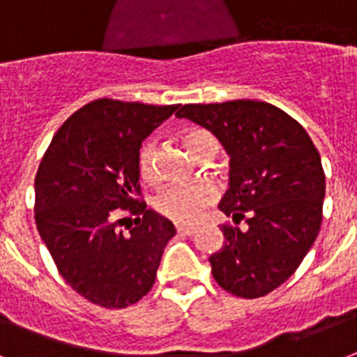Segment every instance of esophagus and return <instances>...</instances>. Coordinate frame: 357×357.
<instances>
[{
    "instance_id": "esophagus-1",
    "label": "esophagus",
    "mask_w": 357,
    "mask_h": 357,
    "mask_svg": "<svg viewBox=\"0 0 357 357\" xmlns=\"http://www.w3.org/2000/svg\"><path fill=\"white\" fill-rule=\"evenodd\" d=\"M176 230H178V234H181V236H192L197 228L189 227V225H178V227H176Z\"/></svg>"
}]
</instances>
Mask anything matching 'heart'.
Segmentation results:
<instances>
[{"mask_svg":"<svg viewBox=\"0 0 357 357\" xmlns=\"http://www.w3.org/2000/svg\"><path fill=\"white\" fill-rule=\"evenodd\" d=\"M202 136H211L204 130H190L185 135L183 142L187 149H192V144ZM155 148L153 144L148 142L140 149L138 157V168L144 179H153L157 176L155 170ZM215 200V189L208 183H170L155 195L153 206L160 215L174 222H197L204 215L206 208Z\"/></svg>","mask_w":357,"mask_h":357,"instance_id":"obj_1","label":"heart"}]
</instances>
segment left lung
Wrapping results in <instances>:
<instances>
[{
    "label": "left lung",
    "instance_id": "obj_1",
    "mask_svg": "<svg viewBox=\"0 0 357 357\" xmlns=\"http://www.w3.org/2000/svg\"><path fill=\"white\" fill-rule=\"evenodd\" d=\"M217 136L230 157L219 209L245 228L222 225L225 245L209 257L213 279L238 298H260L298 269L320 230L326 195L320 153L281 108L239 99L185 105L176 114Z\"/></svg>",
    "mask_w": 357,
    "mask_h": 357
}]
</instances>
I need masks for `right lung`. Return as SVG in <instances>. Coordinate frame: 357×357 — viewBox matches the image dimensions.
<instances>
[{"label":"right lung","instance_id":"obj_1","mask_svg":"<svg viewBox=\"0 0 357 357\" xmlns=\"http://www.w3.org/2000/svg\"><path fill=\"white\" fill-rule=\"evenodd\" d=\"M179 105L97 99L52 138L35 178V222L59 273L95 305L123 309L151 290L172 221L146 209L138 157L142 142ZM121 208L137 215L117 230Z\"/></svg>","mask_w":357,"mask_h":357}]
</instances>
